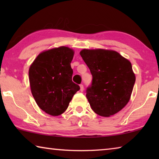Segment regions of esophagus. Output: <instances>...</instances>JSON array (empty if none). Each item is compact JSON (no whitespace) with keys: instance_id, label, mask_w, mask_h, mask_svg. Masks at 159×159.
I'll return each instance as SVG.
<instances>
[{"instance_id":"1","label":"esophagus","mask_w":159,"mask_h":159,"mask_svg":"<svg viewBox=\"0 0 159 159\" xmlns=\"http://www.w3.org/2000/svg\"><path fill=\"white\" fill-rule=\"evenodd\" d=\"M80 92H83V91L84 90V88H83V85L82 84L80 85Z\"/></svg>"}]
</instances>
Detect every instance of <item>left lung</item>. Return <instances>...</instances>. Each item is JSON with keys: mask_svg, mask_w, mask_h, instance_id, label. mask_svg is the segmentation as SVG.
Masks as SVG:
<instances>
[{"mask_svg": "<svg viewBox=\"0 0 159 159\" xmlns=\"http://www.w3.org/2000/svg\"><path fill=\"white\" fill-rule=\"evenodd\" d=\"M80 55L93 76L86 98L94 111L109 117L120 111L130 101L135 75L132 64L115 50L83 49Z\"/></svg>", "mask_w": 159, "mask_h": 159, "instance_id": "8db88e82", "label": "left lung"}]
</instances>
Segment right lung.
<instances>
[{"instance_id": "add662e5", "label": "right lung", "mask_w": 159, "mask_h": 159, "mask_svg": "<svg viewBox=\"0 0 159 159\" xmlns=\"http://www.w3.org/2000/svg\"><path fill=\"white\" fill-rule=\"evenodd\" d=\"M74 50L66 46L44 50L29 69L31 91L39 108L57 116L66 111L79 85L72 81Z\"/></svg>"}]
</instances>
